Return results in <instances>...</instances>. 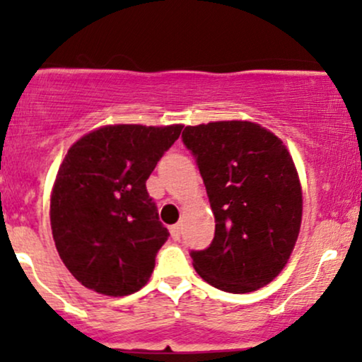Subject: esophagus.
<instances>
[{
  "label": "esophagus",
  "mask_w": 362,
  "mask_h": 362,
  "mask_svg": "<svg viewBox=\"0 0 362 362\" xmlns=\"http://www.w3.org/2000/svg\"><path fill=\"white\" fill-rule=\"evenodd\" d=\"M180 233H182L180 224H173V226L170 228V235H172L173 240H180Z\"/></svg>",
  "instance_id": "34e87169"
}]
</instances>
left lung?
Returning <instances> with one entry per match:
<instances>
[{
    "instance_id": "8db88e82",
    "label": "left lung",
    "mask_w": 362,
    "mask_h": 362,
    "mask_svg": "<svg viewBox=\"0 0 362 362\" xmlns=\"http://www.w3.org/2000/svg\"><path fill=\"white\" fill-rule=\"evenodd\" d=\"M204 180L216 230L194 269L226 293L269 284L300 235L303 197L293 158L271 131L248 120L187 126L182 134Z\"/></svg>"
}]
</instances>
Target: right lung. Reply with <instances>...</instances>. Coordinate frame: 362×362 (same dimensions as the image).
Here are the masks:
<instances>
[{
  "label": "right lung",
  "instance_id": "1",
  "mask_svg": "<svg viewBox=\"0 0 362 362\" xmlns=\"http://www.w3.org/2000/svg\"><path fill=\"white\" fill-rule=\"evenodd\" d=\"M182 127L105 126L69 148L54 182L51 228L61 260L85 288L127 296L148 282L170 233L146 180Z\"/></svg>",
  "mask_w": 362,
  "mask_h": 362
}]
</instances>
